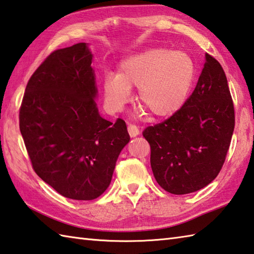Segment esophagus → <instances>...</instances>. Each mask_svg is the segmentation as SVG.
Masks as SVG:
<instances>
[{"label": "esophagus", "instance_id": "esophagus-1", "mask_svg": "<svg viewBox=\"0 0 254 254\" xmlns=\"http://www.w3.org/2000/svg\"><path fill=\"white\" fill-rule=\"evenodd\" d=\"M127 131H128V134H130L131 137H134L140 134V130H138V127L135 126V124H128Z\"/></svg>", "mask_w": 254, "mask_h": 254}]
</instances>
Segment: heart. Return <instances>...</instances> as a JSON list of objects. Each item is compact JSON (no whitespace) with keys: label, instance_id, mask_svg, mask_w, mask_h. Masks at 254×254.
<instances>
[{"label":"heart","instance_id":"heart-1","mask_svg":"<svg viewBox=\"0 0 254 254\" xmlns=\"http://www.w3.org/2000/svg\"><path fill=\"white\" fill-rule=\"evenodd\" d=\"M195 80V64L187 54L165 48L148 49L119 64L117 76L103 80V94L111 111H120L138 87V103L153 117L166 118L186 102Z\"/></svg>","mask_w":254,"mask_h":254}]
</instances>
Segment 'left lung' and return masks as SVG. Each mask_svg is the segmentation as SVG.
<instances>
[{"instance_id":"left-lung-1","label":"left lung","mask_w":254,"mask_h":254,"mask_svg":"<svg viewBox=\"0 0 254 254\" xmlns=\"http://www.w3.org/2000/svg\"><path fill=\"white\" fill-rule=\"evenodd\" d=\"M195 90L166 120L143 131L151 167L164 190L185 195L210 184L221 171L235 128V107L221 64L211 55Z\"/></svg>"}]
</instances>
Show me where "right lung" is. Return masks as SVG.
Returning <instances> with one entry per match:
<instances>
[{
    "instance_id": "1",
    "label": "right lung",
    "mask_w": 254,
    "mask_h": 254,
    "mask_svg": "<svg viewBox=\"0 0 254 254\" xmlns=\"http://www.w3.org/2000/svg\"><path fill=\"white\" fill-rule=\"evenodd\" d=\"M92 55L86 43L53 52L29 78L19 130L33 170L64 197L92 200L111 183L130 141L127 124L99 114Z\"/></svg>"
}]
</instances>
